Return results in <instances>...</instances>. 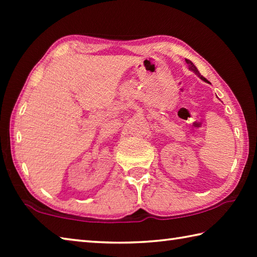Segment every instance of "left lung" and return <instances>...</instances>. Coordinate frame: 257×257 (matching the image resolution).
Masks as SVG:
<instances>
[{
  "mask_svg": "<svg viewBox=\"0 0 257 257\" xmlns=\"http://www.w3.org/2000/svg\"><path fill=\"white\" fill-rule=\"evenodd\" d=\"M186 63L187 64H188V67H189V69H190V70L191 71H194L195 73H196V75L199 77V78H201V79L202 80H204V81H207L206 79H205V78H204L202 75H201V73H199V71L197 70V68L196 67H195V64L193 63V62H191V61L190 60H186Z\"/></svg>",
  "mask_w": 257,
  "mask_h": 257,
  "instance_id": "8db88e82",
  "label": "left lung"
}]
</instances>
